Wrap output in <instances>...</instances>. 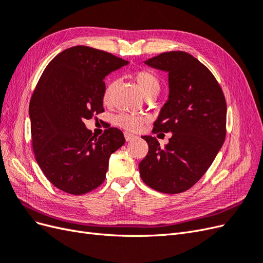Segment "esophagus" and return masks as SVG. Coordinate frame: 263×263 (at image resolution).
Segmentation results:
<instances>
[{
	"label": "esophagus",
	"mask_w": 263,
	"mask_h": 263,
	"mask_svg": "<svg viewBox=\"0 0 263 263\" xmlns=\"http://www.w3.org/2000/svg\"><path fill=\"white\" fill-rule=\"evenodd\" d=\"M124 135H125L126 141H130V140H133V139H136V138H137V136H135V135L129 134V133H125Z\"/></svg>",
	"instance_id": "34e87169"
}]
</instances>
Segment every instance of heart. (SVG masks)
Segmentation results:
<instances>
[{"label": "heart", "instance_id": "1", "mask_svg": "<svg viewBox=\"0 0 263 263\" xmlns=\"http://www.w3.org/2000/svg\"><path fill=\"white\" fill-rule=\"evenodd\" d=\"M134 79L135 81H136L144 98L148 97L150 94H158L159 90H160V83H159L158 78L153 72H150V71H137V72L134 74ZM115 86V82H110L106 85L104 94H103V102H104L105 104H108L110 100H112ZM142 122H144L142 118L128 114H121L116 117L117 125L128 130H138L142 125Z\"/></svg>", "mask_w": 263, "mask_h": 263}]
</instances>
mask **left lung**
I'll list each match as a JSON object with an SVG mask.
<instances>
[{"label": "left lung", "mask_w": 263, "mask_h": 263, "mask_svg": "<svg viewBox=\"0 0 263 263\" xmlns=\"http://www.w3.org/2000/svg\"><path fill=\"white\" fill-rule=\"evenodd\" d=\"M144 63L168 73L169 97L154 133L172 136L164 147L153 136H142L149 150L139 163L140 177L159 192H184L203 177L224 144L225 97L211 71L185 51L163 52Z\"/></svg>", "instance_id": "left-lung-1"}]
</instances>
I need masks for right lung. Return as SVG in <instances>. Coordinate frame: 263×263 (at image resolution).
I'll return each instance as SVG.
<instances>
[{
    "label": "right lung",
    "instance_id": "obj_1",
    "mask_svg": "<svg viewBox=\"0 0 263 263\" xmlns=\"http://www.w3.org/2000/svg\"><path fill=\"white\" fill-rule=\"evenodd\" d=\"M128 65L103 50L74 46L48 63L29 103L30 132L38 165L63 192L81 195L105 180L109 157L125 144L110 127L99 138L85 119L102 113L104 79Z\"/></svg>",
    "mask_w": 263,
    "mask_h": 263
}]
</instances>
